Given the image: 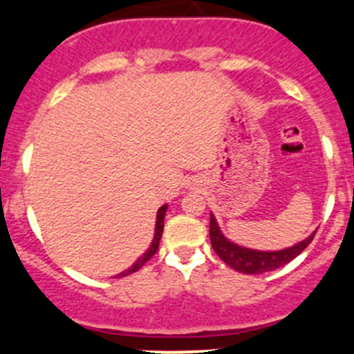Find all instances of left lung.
<instances>
[{
    "instance_id": "8db88e82",
    "label": "left lung",
    "mask_w": 354,
    "mask_h": 354,
    "mask_svg": "<svg viewBox=\"0 0 354 354\" xmlns=\"http://www.w3.org/2000/svg\"><path fill=\"white\" fill-rule=\"evenodd\" d=\"M209 234L214 252L219 255V259L224 260L231 269L243 274H263L286 266L288 262L296 259L306 246L312 243L313 236H315V233H312L299 243L283 250H269V252H266V250L246 248V246L233 243V241L224 236L212 212H210Z\"/></svg>"
}]
</instances>
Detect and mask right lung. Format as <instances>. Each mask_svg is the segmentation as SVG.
<instances>
[{
	"instance_id": "add662e5",
	"label": "right lung",
	"mask_w": 354,
	"mask_h": 354,
	"mask_svg": "<svg viewBox=\"0 0 354 354\" xmlns=\"http://www.w3.org/2000/svg\"><path fill=\"white\" fill-rule=\"evenodd\" d=\"M166 210H167V203H164L162 207H160L159 210H157V217H156V231H154V238H152V243L149 246L147 250H145V253H142L140 257H138L137 260H135V263L131 267H128L127 270H123V272L116 274L114 277H124L128 276V274H133L137 272L138 269H140L142 266H144L145 262H147L149 259H152V255L157 252V248H159V241H160V236H162V230H164V216H166Z\"/></svg>"
}]
</instances>
